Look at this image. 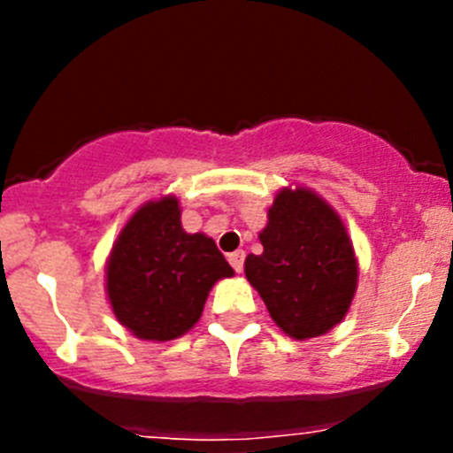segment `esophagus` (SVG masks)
I'll list each match as a JSON object with an SVG mask.
<instances>
[{"instance_id": "obj_1", "label": "esophagus", "mask_w": 453, "mask_h": 453, "mask_svg": "<svg viewBox=\"0 0 453 453\" xmlns=\"http://www.w3.org/2000/svg\"><path fill=\"white\" fill-rule=\"evenodd\" d=\"M227 260H230V265L234 267L236 273L243 272V263H245V252L243 250H239V252H232L230 256H227Z\"/></svg>"}]
</instances>
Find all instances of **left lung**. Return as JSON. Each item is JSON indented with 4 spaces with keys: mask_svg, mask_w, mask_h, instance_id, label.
Segmentation results:
<instances>
[{
    "mask_svg": "<svg viewBox=\"0 0 453 453\" xmlns=\"http://www.w3.org/2000/svg\"><path fill=\"white\" fill-rule=\"evenodd\" d=\"M258 239L263 254L245 258V276L287 335L311 340L344 319L359 269L344 221L326 201L303 186L282 188Z\"/></svg>",
    "mask_w": 453,
    "mask_h": 453,
    "instance_id": "left-lung-1",
    "label": "left lung"
}]
</instances>
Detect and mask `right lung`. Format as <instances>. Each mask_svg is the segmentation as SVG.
<instances>
[{"mask_svg":"<svg viewBox=\"0 0 453 453\" xmlns=\"http://www.w3.org/2000/svg\"><path fill=\"white\" fill-rule=\"evenodd\" d=\"M234 276L210 236L181 227L173 195L149 201L127 221L109 254L107 298L135 337L168 342L199 322L210 289Z\"/></svg>","mask_w":453,"mask_h":453,"instance_id":"add662e5","label":"right lung"}]
</instances>
